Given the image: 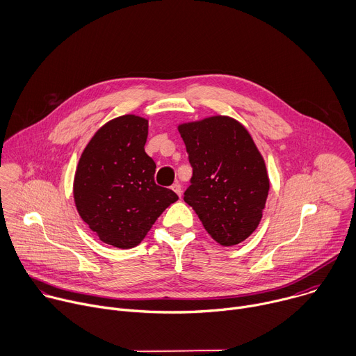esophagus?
I'll list each match as a JSON object with an SVG mask.
<instances>
[{
	"label": "esophagus",
	"mask_w": 356,
	"mask_h": 356,
	"mask_svg": "<svg viewBox=\"0 0 356 356\" xmlns=\"http://www.w3.org/2000/svg\"><path fill=\"white\" fill-rule=\"evenodd\" d=\"M171 188H172V191H174L178 196H181V193H182V186H181V184H179V182H175Z\"/></svg>",
	"instance_id": "34e87169"
}]
</instances>
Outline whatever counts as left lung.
<instances>
[{
    "label": "left lung",
    "mask_w": 356,
    "mask_h": 356,
    "mask_svg": "<svg viewBox=\"0 0 356 356\" xmlns=\"http://www.w3.org/2000/svg\"><path fill=\"white\" fill-rule=\"evenodd\" d=\"M192 167L184 200L206 232L229 247L258 227L269 178L252 137L237 120L211 116L178 126Z\"/></svg>",
    "instance_id": "8db88e82"
}]
</instances>
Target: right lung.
<instances>
[{"label": "right lung", "mask_w": 356, "mask_h": 356, "mask_svg": "<svg viewBox=\"0 0 356 356\" xmlns=\"http://www.w3.org/2000/svg\"><path fill=\"white\" fill-rule=\"evenodd\" d=\"M149 122L124 115L104 124L81 154L74 200L101 241L131 248L178 196L156 184V163L145 152Z\"/></svg>", "instance_id": "right-lung-1"}]
</instances>
